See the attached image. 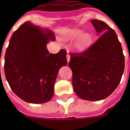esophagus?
<instances>
[{
    "label": "esophagus",
    "instance_id": "obj_1",
    "mask_svg": "<svg viewBox=\"0 0 130 130\" xmlns=\"http://www.w3.org/2000/svg\"><path fill=\"white\" fill-rule=\"evenodd\" d=\"M67 63H69V61H70V55L69 54H67Z\"/></svg>",
    "mask_w": 130,
    "mask_h": 130
}]
</instances>
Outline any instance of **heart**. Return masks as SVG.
<instances>
[{"instance_id": "heart-1", "label": "heart", "mask_w": 130, "mask_h": 130, "mask_svg": "<svg viewBox=\"0 0 130 130\" xmlns=\"http://www.w3.org/2000/svg\"><path fill=\"white\" fill-rule=\"evenodd\" d=\"M82 34L83 31L81 29H74L71 32V37L72 38H76L80 36ZM92 38L90 34H85L82 36L80 38L77 40L75 44V48L79 51H83L90 45V44L92 43Z\"/></svg>"}]
</instances>
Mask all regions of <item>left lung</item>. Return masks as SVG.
<instances>
[{
	"label": "left lung",
	"mask_w": 130,
	"mask_h": 130,
	"mask_svg": "<svg viewBox=\"0 0 130 130\" xmlns=\"http://www.w3.org/2000/svg\"><path fill=\"white\" fill-rule=\"evenodd\" d=\"M90 22L99 36L82 53H70L72 84L82 99L97 101L111 95L118 86L125 68V57L115 31L104 21Z\"/></svg>",
	"instance_id": "obj_1"
}]
</instances>
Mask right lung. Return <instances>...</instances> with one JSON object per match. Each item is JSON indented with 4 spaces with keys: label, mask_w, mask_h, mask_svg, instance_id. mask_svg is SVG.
Instances as JSON below:
<instances>
[{
    "label": "right lung",
    "mask_w": 130,
    "mask_h": 130,
    "mask_svg": "<svg viewBox=\"0 0 130 130\" xmlns=\"http://www.w3.org/2000/svg\"><path fill=\"white\" fill-rule=\"evenodd\" d=\"M51 29L22 24L11 36L5 57V74L13 92L23 101L33 104L49 101L59 69L67 65V53H49L46 45L55 41Z\"/></svg>",
    "instance_id": "obj_1"
}]
</instances>
